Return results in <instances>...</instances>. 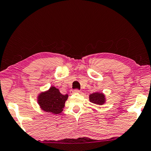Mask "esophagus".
Here are the masks:
<instances>
[{"instance_id":"esophagus-1","label":"esophagus","mask_w":151,"mask_h":151,"mask_svg":"<svg viewBox=\"0 0 151 151\" xmlns=\"http://www.w3.org/2000/svg\"><path fill=\"white\" fill-rule=\"evenodd\" d=\"M80 93V91L78 89H73V90L70 91V93L73 94V93Z\"/></svg>"}]
</instances>
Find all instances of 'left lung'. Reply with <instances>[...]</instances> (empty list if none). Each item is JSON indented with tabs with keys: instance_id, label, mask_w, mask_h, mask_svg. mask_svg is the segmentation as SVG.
Masks as SVG:
<instances>
[{
	"instance_id": "obj_1",
	"label": "left lung",
	"mask_w": 151,
	"mask_h": 151,
	"mask_svg": "<svg viewBox=\"0 0 151 151\" xmlns=\"http://www.w3.org/2000/svg\"><path fill=\"white\" fill-rule=\"evenodd\" d=\"M89 98L90 102L98 105H104L106 102V98L104 93H99V92H96V93L90 94L89 96Z\"/></svg>"
}]
</instances>
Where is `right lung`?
<instances>
[{"mask_svg": "<svg viewBox=\"0 0 151 151\" xmlns=\"http://www.w3.org/2000/svg\"><path fill=\"white\" fill-rule=\"evenodd\" d=\"M68 95H62L59 89L51 86L48 90L42 91L37 96V102L40 109L47 113L60 114L63 111Z\"/></svg>", "mask_w": 151, "mask_h": 151, "instance_id": "add662e5", "label": "right lung"}]
</instances>
